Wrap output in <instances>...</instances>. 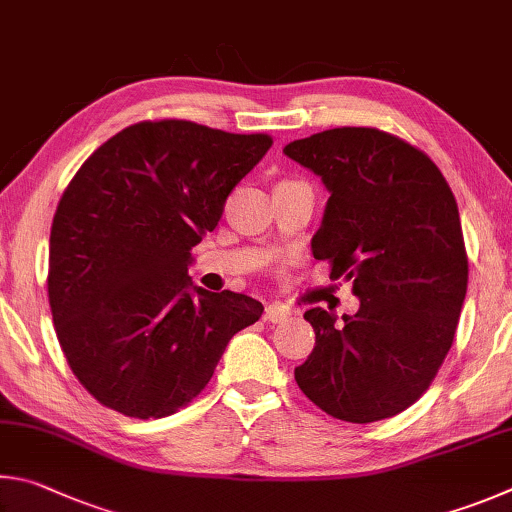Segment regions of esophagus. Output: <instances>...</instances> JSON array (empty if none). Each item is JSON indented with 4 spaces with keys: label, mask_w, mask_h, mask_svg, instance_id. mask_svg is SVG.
Here are the masks:
<instances>
[{
    "label": "esophagus",
    "mask_w": 512,
    "mask_h": 512,
    "mask_svg": "<svg viewBox=\"0 0 512 512\" xmlns=\"http://www.w3.org/2000/svg\"><path fill=\"white\" fill-rule=\"evenodd\" d=\"M292 315V310L285 306V303H270V306L265 308V319L272 321V324H281Z\"/></svg>",
    "instance_id": "34e87169"
}]
</instances>
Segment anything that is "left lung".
<instances>
[{
    "label": "left lung",
    "instance_id": "left-lung-1",
    "mask_svg": "<svg viewBox=\"0 0 512 512\" xmlns=\"http://www.w3.org/2000/svg\"><path fill=\"white\" fill-rule=\"evenodd\" d=\"M283 152L324 179L312 254L360 299L344 324L321 308L303 315L317 339L294 380L346 423L396 416L434 382L468 290L452 188L423 150L378 128L324 130Z\"/></svg>",
    "mask_w": 512,
    "mask_h": 512
}]
</instances>
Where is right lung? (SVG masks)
I'll list each match as a JSON object with an SVG mask.
<instances>
[{"label":"right lung","mask_w":512,"mask_h":512,"mask_svg":"<svg viewBox=\"0 0 512 512\" xmlns=\"http://www.w3.org/2000/svg\"><path fill=\"white\" fill-rule=\"evenodd\" d=\"M270 134H233L184 119L141 121L76 170L49 238V306L69 369L103 407L164 418L200 396L229 339L263 303L188 292L191 249Z\"/></svg>","instance_id":"right-lung-1"}]
</instances>
